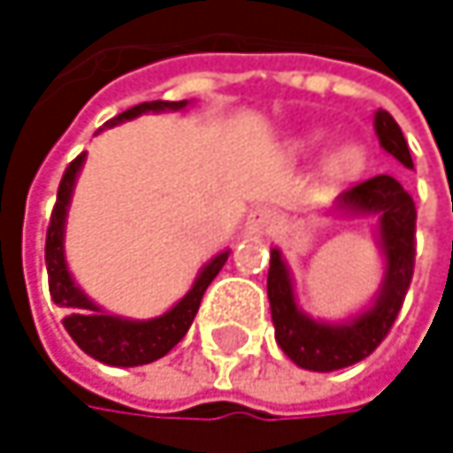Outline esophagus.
I'll use <instances>...</instances> for the list:
<instances>
[{"mask_svg": "<svg viewBox=\"0 0 453 453\" xmlns=\"http://www.w3.org/2000/svg\"><path fill=\"white\" fill-rule=\"evenodd\" d=\"M278 226V212L270 210V207H257L249 212L246 218V230L254 233V235H265V233H273Z\"/></svg>", "mask_w": 453, "mask_h": 453, "instance_id": "esophagus-1", "label": "esophagus"}]
</instances>
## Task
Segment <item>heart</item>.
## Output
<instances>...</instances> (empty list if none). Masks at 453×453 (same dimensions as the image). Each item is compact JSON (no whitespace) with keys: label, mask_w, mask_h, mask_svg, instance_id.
I'll list each match as a JSON object with an SVG mask.
<instances>
[{"label":"heart","mask_w":453,"mask_h":453,"mask_svg":"<svg viewBox=\"0 0 453 453\" xmlns=\"http://www.w3.org/2000/svg\"><path fill=\"white\" fill-rule=\"evenodd\" d=\"M327 138L330 136L325 131H312L299 146H302V151H317V149H322L327 143ZM365 162H367V149L362 143H357V141H343L327 154L325 178H330V180H351L365 170Z\"/></svg>","instance_id":"obj_1"}]
</instances>
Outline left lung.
Wrapping results in <instances>:
<instances>
[{"instance_id": "8db88e82", "label": "left lung", "mask_w": 453, "mask_h": 453, "mask_svg": "<svg viewBox=\"0 0 453 453\" xmlns=\"http://www.w3.org/2000/svg\"><path fill=\"white\" fill-rule=\"evenodd\" d=\"M375 134L380 146L399 159L404 167L411 165L407 138L399 123L386 112H375ZM346 218H375L378 223V246L383 254V283L362 312L341 322H327L307 315L296 304L291 270L280 249L270 251L267 273V299L275 325V341L283 354L312 372H333L351 367L370 357L380 341L388 335L394 319L399 315L407 296L411 273H414V202L404 186L394 175H375L354 188L343 191L335 199V207Z\"/></svg>"}]
</instances>
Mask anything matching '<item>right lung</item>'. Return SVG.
<instances>
[{"mask_svg": "<svg viewBox=\"0 0 453 453\" xmlns=\"http://www.w3.org/2000/svg\"><path fill=\"white\" fill-rule=\"evenodd\" d=\"M188 99L183 102H143L131 110H126L123 115L112 118L107 123V128L120 126L126 120H134L143 112H178L186 110ZM86 162V154L75 157L62 180H59V191H57V204L51 210V220L46 230V273H49V294L54 299L57 307L67 310V317L62 319L65 330L70 333V338L96 362L112 365V367H138V365H149L159 357H165L191 327L194 317L199 312L202 296L207 291V286L215 280V275L223 270L230 251H220L218 257H212L196 275L194 286L188 288V294L173 304L165 315L151 317V319H128V317H118L104 312L96 302H91L83 288L73 280L70 270H67V259H65V223H67V210H70V199L75 191V180L78 173Z\"/></svg>", "mask_w": 453, "mask_h": 453, "instance_id": "1", "label": "right lung"}]
</instances>
